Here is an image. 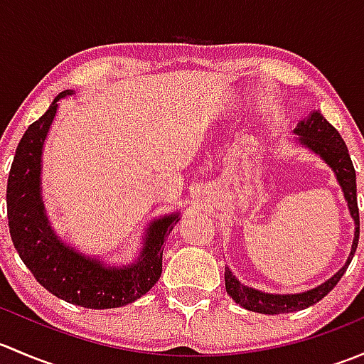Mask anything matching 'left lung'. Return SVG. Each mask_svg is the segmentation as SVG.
I'll use <instances>...</instances> for the list:
<instances>
[{
  "instance_id": "1",
  "label": "left lung",
  "mask_w": 364,
  "mask_h": 364,
  "mask_svg": "<svg viewBox=\"0 0 364 364\" xmlns=\"http://www.w3.org/2000/svg\"><path fill=\"white\" fill-rule=\"evenodd\" d=\"M294 134L301 135L297 141L303 146L310 148L311 151L317 153L322 156V160L335 171L336 179H338L341 190H343L345 200L348 203V209L350 215L355 222V234H354V243H352V252L348 257L347 264L335 274L324 282L318 287L311 289V291L303 292V294H266V292L255 291L252 287H245L240 282L236 280L229 267H225V291L227 294L232 297L240 306L247 308L250 311H257V314H267V315H278V314H291V311L303 310V308L311 306V304L318 303L324 296L335 289L338 284L340 278L343 277L345 269L350 264L352 257H354L355 248H358L359 241V209H358V196H355V171L352 165L350 155L345 146L343 139L336 132L333 124L326 121V117L321 112L315 111L308 119L297 123V128Z\"/></svg>"
}]
</instances>
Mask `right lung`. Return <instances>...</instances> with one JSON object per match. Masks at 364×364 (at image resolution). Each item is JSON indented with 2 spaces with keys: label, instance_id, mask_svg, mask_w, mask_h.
<instances>
[{
  "label": "right lung",
  "instance_id": "1",
  "mask_svg": "<svg viewBox=\"0 0 364 364\" xmlns=\"http://www.w3.org/2000/svg\"><path fill=\"white\" fill-rule=\"evenodd\" d=\"M70 93L58 95L47 112L29 124L17 146L6 185L10 236L26 267L50 294L93 310L119 308L144 296L159 282L164 245L179 218L168 215L153 222L139 260L124 267L102 266L58 240L43 213L40 161L58 100Z\"/></svg>",
  "mask_w": 364,
  "mask_h": 364
}]
</instances>
